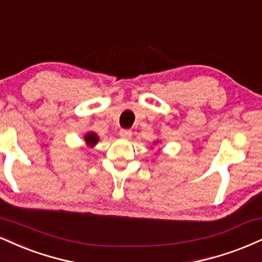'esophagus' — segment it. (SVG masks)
Here are the masks:
<instances>
[{
  "mask_svg": "<svg viewBox=\"0 0 262 262\" xmlns=\"http://www.w3.org/2000/svg\"><path fill=\"white\" fill-rule=\"evenodd\" d=\"M119 137L123 138V139H129L132 137V130H129V129H121L119 130Z\"/></svg>",
  "mask_w": 262,
  "mask_h": 262,
  "instance_id": "34e87169",
  "label": "esophagus"
}]
</instances>
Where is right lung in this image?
<instances>
[{
	"label": "right lung",
	"instance_id": "add662e5",
	"mask_svg": "<svg viewBox=\"0 0 262 262\" xmlns=\"http://www.w3.org/2000/svg\"><path fill=\"white\" fill-rule=\"evenodd\" d=\"M84 140L85 143H86L88 146L93 147L95 146L97 144V141H99V137H97L96 133H94V132H89V133H86L84 135Z\"/></svg>",
	"mask_w": 262,
	"mask_h": 262
}]
</instances>
